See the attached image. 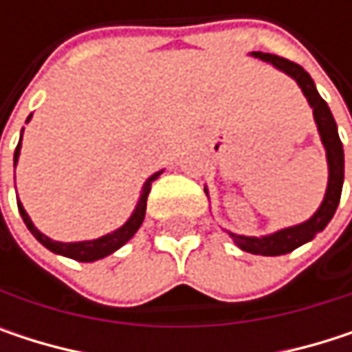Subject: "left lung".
<instances>
[{
  "mask_svg": "<svg viewBox=\"0 0 352 352\" xmlns=\"http://www.w3.org/2000/svg\"><path fill=\"white\" fill-rule=\"evenodd\" d=\"M254 56L275 65L277 69L285 71L287 75H292L298 85L302 87L304 96L308 98L310 106L314 107V118H316L318 130L322 136V142L326 146V157H328V189L324 195V201L320 206L316 214L300 224V226H292L285 230H279L271 236H263V239H250V236H239L232 234L234 243L241 246L246 252L252 254H265V256H277V254H285L296 250L298 246H302L304 243L312 241L320 230L326 228V224L332 220L338 201H340V193H342V179H344V153H342V142L338 138V130H336V122L332 118V111L328 104L320 98V94L316 91V85L312 81V77L304 71V67H300L298 63L277 56V54H269V52H252Z\"/></svg>",
  "mask_w": 352,
  "mask_h": 352,
  "instance_id": "8db88e82",
  "label": "left lung"
}]
</instances>
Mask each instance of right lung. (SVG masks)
<instances>
[{"label":"right lung","instance_id":"obj_1","mask_svg":"<svg viewBox=\"0 0 352 352\" xmlns=\"http://www.w3.org/2000/svg\"><path fill=\"white\" fill-rule=\"evenodd\" d=\"M28 120H30V118H28ZM18 155H20V142H18L16 153H14V163L18 161ZM157 177H159V173L153 175L146 183H144V189H142V193H140V199H138V206H136L132 218H130L122 228H118L116 232L106 234V236H102V239H98V241H85V243H56V241H50V239L44 236L40 230H36L32 220L28 218V214H26V210L22 208L20 201H18V210H20V216H22L24 224L28 226V230L34 234L36 241H38L40 245H44L48 250H52V252H56V254H65V256L75 258V261L91 263V261H98V258H104L107 254H111L113 250H118L120 246L124 245V243H128V241L136 234V230L140 228V224H142V220H144V214H146V197H148V191H151V183H153Z\"/></svg>","mask_w":352,"mask_h":352}]
</instances>
